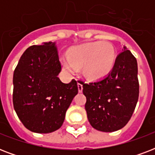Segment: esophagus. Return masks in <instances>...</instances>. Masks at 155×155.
<instances>
[{"label":"esophagus","mask_w":155,"mask_h":155,"mask_svg":"<svg viewBox=\"0 0 155 155\" xmlns=\"http://www.w3.org/2000/svg\"><path fill=\"white\" fill-rule=\"evenodd\" d=\"M83 83L81 80H79L78 81V89H79V92H82L83 91Z\"/></svg>","instance_id":"obj_1"}]
</instances>
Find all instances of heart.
Listing matches in <instances>:
<instances>
[{"label":"heart","mask_w":155,"mask_h":155,"mask_svg":"<svg viewBox=\"0 0 155 155\" xmlns=\"http://www.w3.org/2000/svg\"><path fill=\"white\" fill-rule=\"evenodd\" d=\"M68 61L63 66L69 71L82 67L88 77L97 79L111 70L115 59V51L111 43L105 41L94 42L73 47L68 54Z\"/></svg>","instance_id":"heart-1"}]
</instances>
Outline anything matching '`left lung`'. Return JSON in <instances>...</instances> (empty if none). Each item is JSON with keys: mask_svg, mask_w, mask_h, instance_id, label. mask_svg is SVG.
<instances>
[{"mask_svg": "<svg viewBox=\"0 0 155 155\" xmlns=\"http://www.w3.org/2000/svg\"><path fill=\"white\" fill-rule=\"evenodd\" d=\"M123 48L105 77L89 83L81 80L87 99V119L92 127L102 132H114L124 127L138 100L137 60L125 47Z\"/></svg>", "mask_w": 155, "mask_h": 155, "instance_id": "left-lung-1", "label": "left lung"}]
</instances>
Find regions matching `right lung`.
Segmentation results:
<instances>
[{
	"label": "right lung",
	"mask_w": 155,
	"mask_h": 155,
	"mask_svg": "<svg viewBox=\"0 0 155 155\" xmlns=\"http://www.w3.org/2000/svg\"><path fill=\"white\" fill-rule=\"evenodd\" d=\"M55 42L34 45L21 57L13 72V103L26 129L38 134L58 130L66 112L78 93L76 80L63 84Z\"/></svg>",
	"instance_id": "right-lung-1"
}]
</instances>
